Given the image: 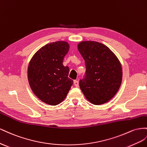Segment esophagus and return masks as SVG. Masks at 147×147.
Listing matches in <instances>:
<instances>
[{
	"instance_id": "obj_1",
	"label": "esophagus",
	"mask_w": 147,
	"mask_h": 147,
	"mask_svg": "<svg viewBox=\"0 0 147 147\" xmlns=\"http://www.w3.org/2000/svg\"><path fill=\"white\" fill-rule=\"evenodd\" d=\"M74 84L76 87H78L79 86V81L77 80H74Z\"/></svg>"
}]
</instances>
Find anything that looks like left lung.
<instances>
[{"label": "left lung", "mask_w": 147, "mask_h": 147, "mask_svg": "<svg viewBox=\"0 0 147 147\" xmlns=\"http://www.w3.org/2000/svg\"><path fill=\"white\" fill-rule=\"evenodd\" d=\"M86 65V73L79 87L86 98L94 105L110 100L122 82V67L118 58L104 44L83 41L78 45Z\"/></svg>", "instance_id": "8db88e82"}]
</instances>
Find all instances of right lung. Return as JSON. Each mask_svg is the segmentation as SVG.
I'll return each instance as SVG.
<instances>
[{
  "mask_svg": "<svg viewBox=\"0 0 147 147\" xmlns=\"http://www.w3.org/2000/svg\"><path fill=\"white\" fill-rule=\"evenodd\" d=\"M69 49L68 43L65 41L48 44L39 50L29 62V86L45 103L54 106L61 103L73 84V81L68 77V66L63 65Z\"/></svg>",
  "mask_w": 147,
  "mask_h": 147,
  "instance_id": "right-lung-1",
  "label": "right lung"
}]
</instances>
